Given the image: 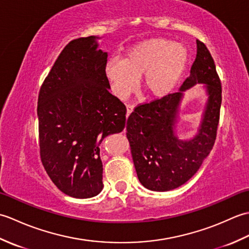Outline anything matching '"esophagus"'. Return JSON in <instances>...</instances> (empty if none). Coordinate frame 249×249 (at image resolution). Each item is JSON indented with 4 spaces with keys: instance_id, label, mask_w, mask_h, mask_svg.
<instances>
[{
    "instance_id": "34e87169",
    "label": "esophagus",
    "mask_w": 249,
    "mask_h": 249,
    "mask_svg": "<svg viewBox=\"0 0 249 249\" xmlns=\"http://www.w3.org/2000/svg\"><path fill=\"white\" fill-rule=\"evenodd\" d=\"M134 111V106L133 105H127L126 106V118H128L129 114Z\"/></svg>"
}]
</instances>
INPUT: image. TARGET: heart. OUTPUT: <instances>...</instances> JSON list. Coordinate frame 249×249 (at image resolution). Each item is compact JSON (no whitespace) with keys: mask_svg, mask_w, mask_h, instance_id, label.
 Returning a JSON list of instances; mask_svg holds the SVG:
<instances>
[{"mask_svg":"<svg viewBox=\"0 0 249 249\" xmlns=\"http://www.w3.org/2000/svg\"><path fill=\"white\" fill-rule=\"evenodd\" d=\"M187 49L173 40L155 37L131 47L125 59L111 57L105 76L116 97L127 98L138 86L147 96L161 98L172 92L186 67Z\"/></svg>","mask_w":249,"mask_h":249,"instance_id":"obj_1","label":"heart"}]
</instances>
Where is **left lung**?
<instances>
[{"mask_svg": "<svg viewBox=\"0 0 249 249\" xmlns=\"http://www.w3.org/2000/svg\"><path fill=\"white\" fill-rule=\"evenodd\" d=\"M204 84L208 95L197 135L181 141L175 135L183 92ZM221 105V86L212 55L197 39V55L190 75L177 93L136 107L126 130L137 176L143 186L168 192L186 183L199 170L216 139Z\"/></svg>", "mask_w": 249, "mask_h": 249, "instance_id": "left-lung-1", "label": "left lung"}]
</instances>
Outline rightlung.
Listing matches in <instances>:
<instances>
[{"label":"right lung","mask_w":249,"mask_h":249,"mask_svg":"<svg viewBox=\"0 0 249 249\" xmlns=\"http://www.w3.org/2000/svg\"><path fill=\"white\" fill-rule=\"evenodd\" d=\"M97 36L68 44L38 95L41 162L51 181L73 198L97 196L104 187L99 145L125 127L126 107L109 92L108 53Z\"/></svg>","instance_id":"right-lung-1"}]
</instances>
